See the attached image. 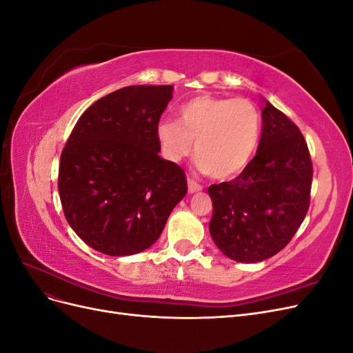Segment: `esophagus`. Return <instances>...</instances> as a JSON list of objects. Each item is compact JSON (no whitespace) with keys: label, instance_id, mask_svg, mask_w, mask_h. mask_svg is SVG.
I'll use <instances>...</instances> for the list:
<instances>
[{"label":"esophagus","instance_id":"obj_1","mask_svg":"<svg viewBox=\"0 0 353 353\" xmlns=\"http://www.w3.org/2000/svg\"><path fill=\"white\" fill-rule=\"evenodd\" d=\"M187 183H188V193H197V191L201 190V185L197 183V181H194V179L188 178Z\"/></svg>","mask_w":353,"mask_h":353}]
</instances>
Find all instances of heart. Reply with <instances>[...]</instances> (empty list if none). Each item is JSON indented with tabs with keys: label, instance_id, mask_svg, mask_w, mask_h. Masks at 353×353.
I'll list each match as a JSON object with an SVG mask.
<instances>
[{
	"label": "heart",
	"instance_id": "1",
	"mask_svg": "<svg viewBox=\"0 0 353 353\" xmlns=\"http://www.w3.org/2000/svg\"><path fill=\"white\" fill-rule=\"evenodd\" d=\"M176 122L160 121L156 138L163 157L179 162L193 148L199 166L215 179L239 175L259 144L262 117L248 99L197 97L179 105Z\"/></svg>",
	"mask_w": 353,
	"mask_h": 353
}]
</instances>
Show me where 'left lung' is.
<instances>
[{
	"label": "left lung",
	"mask_w": 353,
	"mask_h": 353,
	"mask_svg": "<svg viewBox=\"0 0 353 353\" xmlns=\"http://www.w3.org/2000/svg\"><path fill=\"white\" fill-rule=\"evenodd\" d=\"M312 174L301 130L266 101L256 156L237 178L209 187V231L219 250L245 263L283 250L307 213Z\"/></svg>",
	"instance_id": "1"
}]
</instances>
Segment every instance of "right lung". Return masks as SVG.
Returning a JSON list of instances; mask_svg holds the SVG:
<instances>
[{
	"label": "right lung",
	"instance_id": "obj_1",
	"mask_svg": "<svg viewBox=\"0 0 353 353\" xmlns=\"http://www.w3.org/2000/svg\"><path fill=\"white\" fill-rule=\"evenodd\" d=\"M172 85H131L91 104L63 148L59 194L72 230L110 256L160 237L187 194L184 169L159 156L156 128Z\"/></svg>",
	"mask_w": 353,
	"mask_h": 353
}]
</instances>
